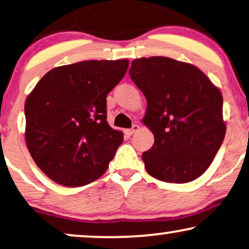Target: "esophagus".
<instances>
[{"mask_svg":"<svg viewBox=\"0 0 249 249\" xmlns=\"http://www.w3.org/2000/svg\"><path fill=\"white\" fill-rule=\"evenodd\" d=\"M138 130H140V125H138V124H134V125H132V127H131V129H129V130H128V134H129V135H132V134H135V132L138 131Z\"/></svg>","mask_w":249,"mask_h":249,"instance_id":"obj_1","label":"esophagus"}]
</instances>
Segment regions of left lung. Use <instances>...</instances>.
<instances>
[{
	"mask_svg": "<svg viewBox=\"0 0 249 249\" xmlns=\"http://www.w3.org/2000/svg\"><path fill=\"white\" fill-rule=\"evenodd\" d=\"M129 74L146 98L143 124L154 135L142 156L146 172L168 183L198 178L227 131L219 89L198 67L168 57L132 60Z\"/></svg>",
	"mask_w": 249,
	"mask_h": 249,
	"instance_id": "obj_1",
	"label": "left lung"
}]
</instances>
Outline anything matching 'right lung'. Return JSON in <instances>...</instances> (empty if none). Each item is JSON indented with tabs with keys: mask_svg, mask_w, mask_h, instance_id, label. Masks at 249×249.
<instances>
[{
	"mask_svg": "<svg viewBox=\"0 0 249 249\" xmlns=\"http://www.w3.org/2000/svg\"><path fill=\"white\" fill-rule=\"evenodd\" d=\"M128 66V59H119L54 67L27 96L26 145L53 182L76 188L107 170L124 134L107 124L106 97Z\"/></svg>",
	"mask_w": 249,
	"mask_h": 249,
	"instance_id": "right-lung-1",
	"label": "right lung"
}]
</instances>
